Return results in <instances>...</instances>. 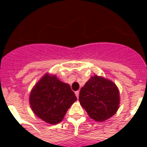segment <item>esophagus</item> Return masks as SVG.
Wrapping results in <instances>:
<instances>
[{"instance_id": "esophagus-1", "label": "esophagus", "mask_w": 147, "mask_h": 147, "mask_svg": "<svg viewBox=\"0 0 147 147\" xmlns=\"http://www.w3.org/2000/svg\"><path fill=\"white\" fill-rule=\"evenodd\" d=\"M75 94H76L77 98H79V95H80V91H79V90H77V91H76V92H75Z\"/></svg>"}]
</instances>
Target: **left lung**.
Segmentation results:
<instances>
[{"mask_svg": "<svg viewBox=\"0 0 147 147\" xmlns=\"http://www.w3.org/2000/svg\"><path fill=\"white\" fill-rule=\"evenodd\" d=\"M79 101L91 119L102 122L118 110L120 91L113 81L95 75L81 88Z\"/></svg>", "mask_w": 147, "mask_h": 147, "instance_id": "1", "label": "left lung"}]
</instances>
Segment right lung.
Returning a JSON list of instances; mask_svg holds the SVG:
<instances>
[{
	"mask_svg": "<svg viewBox=\"0 0 147 147\" xmlns=\"http://www.w3.org/2000/svg\"><path fill=\"white\" fill-rule=\"evenodd\" d=\"M77 100L67 83L56 75L46 73L30 91L29 102L33 113L50 124H57L64 119L68 109Z\"/></svg>",
	"mask_w": 147,
	"mask_h": 147,
	"instance_id": "add662e5",
	"label": "right lung"
}]
</instances>
